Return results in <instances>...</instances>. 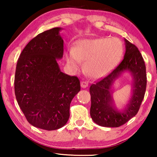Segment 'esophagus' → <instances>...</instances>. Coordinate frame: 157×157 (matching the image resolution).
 Masks as SVG:
<instances>
[{"instance_id":"obj_1","label":"esophagus","mask_w":157,"mask_h":157,"mask_svg":"<svg viewBox=\"0 0 157 157\" xmlns=\"http://www.w3.org/2000/svg\"><path fill=\"white\" fill-rule=\"evenodd\" d=\"M81 86L82 88H86L89 86V83L86 81H83L81 82Z\"/></svg>"}]
</instances>
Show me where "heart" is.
Masks as SVG:
<instances>
[{"instance_id": "heart-1", "label": "heart", "mask_w": 157, "mask_h": 157, "mask_svg": "<svg viewBox=\"0 0 157 157\" xmlns=\"http://www.w3.org/2000/svg\"><path fill=\"white\" fill-rule=\"evenodd\" d=\"M124 46L116 38H99L79 41L68 56V63L78 68L80 61L86 62L87 74L101 78L113 71L121 61Z\"/></svg>"}]
</instances>
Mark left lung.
I'll list each match as a JSON object with an SVG mask.
<instances>
[{"mask_svg": "<svg viewBox=\"0 0 157 157\" xmlns=\"http://www.w3.org/2000/svg\"><path fill=\"white\" fill-rule=\"evenodd\" d=\"M126 53L122 61L110 74L90 86V115L98 125L105 127H119L126 124L138 113L147 88V73L144 61L134 44L125 39ZM128 70L134 77L132 98L123 111L113 105L111 86L121 72Z\"/></svg>", "mask_w": 157, "mask_h": 157, "instance_id": "1", "label": "left lung"}]
</instances>
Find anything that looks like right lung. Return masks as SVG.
I'll list each match as a JSON object with an SVG mask.
<instances>
[{
	"label": "right lung",
	"mask_w": 157,
	"mask_h": 157,
	"mask_svg": "<svg viewBox=\"0 0 157 157\" xmlns=\"http://www.w3.org/2000/svg\"><path fill=\"white\" fill-rule=\"evenodd\" d=\"M61 28L43 32L30 40L17 62L14 89L17 102L35 127L61 128L70 117V104L81 90L76 76L61 72L56 59L63 54Z\"/></svg>",
	"instance_id": "right-lung-1"
}]
</instances>
